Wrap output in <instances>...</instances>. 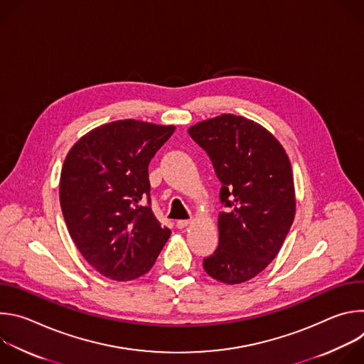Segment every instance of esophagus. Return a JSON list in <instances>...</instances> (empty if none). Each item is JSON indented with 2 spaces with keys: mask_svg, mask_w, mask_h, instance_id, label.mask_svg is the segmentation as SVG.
I'll return each mask as SVG.
<instances>
[{
  "mask_svg": "<svg viewBox=\"0 0 364 364\" xmlns=\"http://www.w3.org/2000/svg\"><path fill=\"white\" fill-rule=\"evenodd\" d=\"M188 225H191V220H178V222H177V228H178V229H184V228H187Z\"/></svg>",
  "mask_w": 364,
  "mask_h": 364,
  "instance_id": "34e87169",
  "label": "esophagus"
}]
</instances>
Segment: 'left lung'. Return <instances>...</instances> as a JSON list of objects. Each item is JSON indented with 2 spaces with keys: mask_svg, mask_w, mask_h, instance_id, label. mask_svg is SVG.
<instances>
[{
  "mask_svg": "<svg viewBox=\"0 0 364 364\" xmlns=\"http://www.w3.org/2000/svg\"><path fill=\"white\" fill-rule=\"evenodd\" d=\"M222 183L219 246L203 261L213 279L236 285L261 274L278 255L295 218L288 154L262 125L223 114L188 128Z\"/></svg>",
  "mask_w": 364,
  "mask_h": 364,
  "instance_id": "8db88e82",
  "label": "left lung"
}]
</instances>
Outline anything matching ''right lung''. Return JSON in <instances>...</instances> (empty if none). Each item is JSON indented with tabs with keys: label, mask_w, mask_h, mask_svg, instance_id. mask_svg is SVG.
Listing matches in <instances>:
<instances>
[{
	"label": "right lung",
	"mask_w": 364,
	"mask_h": 364,
	"mask_svg": "<svg viewBox=\"0 0 364 364\" xmlns=\"http://www.w3.org/2000/svg\"><path fill=\"white\" fill-rule=\"evenodd\" d=\"M174 129L114 121L85 134L66 155L59 187L63 218L82 256L103 277L119 282L142 277L171 235L149 207L148 164Z\"/></svg>",
	"instance_id": "obj_1"
}]
</instances>
